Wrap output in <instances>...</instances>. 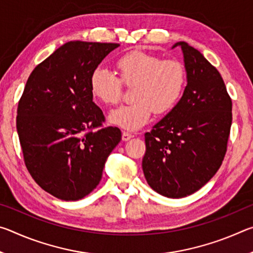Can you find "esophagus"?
I'll use <instances>...</instances> for the list:
<instances>
[{
	"instance_id": "1",
	"label": "esophagus",
	"mask_w": 253,
	"mask_h": 253,
	"mask_svg": "<svg viewBox=\"0 0 253 253\" xmlns=\"http://www.w3.org/2000/svg\"><path fill=\"white\" fill-rule=\"evenodd\" d=\"M130 138H132V135L130 134V132L123 131V134H122V139L124 140V142H127V140H129Z\"/></svg>"
}]
</instances>
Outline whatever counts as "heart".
Returning a JSON list of instances; mask_svg holds the SVG:
<instances>
[{
  "mask_svg": "<svg viewBox=\"0 0 253 253\" xmlns=\"http://www.w3.org/2000/svg\"><path fill=\"white\" fill-rule=\"evenodd\" d=\"M117 68L123 84L135 87V102L114 109L108 122L126 130H137L146 125L153 110L157 115L169 113L185 89L186 71L178 60H163L143 51H132L118 59ZM121 80L102 68L93 70L89 79L92 96L102 104H117L122 97Z\"/></svg>",
  "mask_w": 253,
  "mask_h": 253,
  "instance_id": "heart-1",
  "label": "heart"
}]
</instances>
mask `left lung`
Instances as JSON below:
<instances>
[{
    "label": "left lung",
    "mask_w": 253,
    "mask_h": 253,
    "mask_svg": "<svg viewBox=\"0 0 253 253\" xmlns=\"http://www.w3.org/2000/svg\"><path fill=\"white\" fill-rule=\"evenodd\" d=\"M181 46L186 87L176 106L145 134V178L166 198L193 194L223 161L232 124V101L220 72L199 50Z\"/></svg>",
    "instance_id": "8db88e82"
}]
</instances>
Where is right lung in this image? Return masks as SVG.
<instances>
[{"instance_id":"1","label":"right lung","mask_w":253,"mask_h":253,"mask_svg":"<svg viewBox=\"0 0 253 253\" xmlns=\"http://www.w3.org/2000/svg\"><path fill=\"white\" fill-rule=\"evenodd\" d=\"M118 46L67 42L25 84L16 117L25 166L38 185L60 200H80L96 188L122 139L119 128L101 127L104 114L89 85L92 71Z\"/></svg>"}]
</instances>
